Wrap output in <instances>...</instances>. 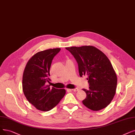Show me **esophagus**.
<instances>
[{"label":"esophagus","instance_id":"1","mask_svg":"<svg viewBox=\"0 0 135 135\" xmlns=\"http://www.w3.org/2000/svg\"><path fill=\"white\" fill-rule=\"evenodd\" d=\"M72 91H77L79 90V89L77 88H74V89H71Z\"/></svg>","mask_w":135,"mask_h":135}]
</instances>
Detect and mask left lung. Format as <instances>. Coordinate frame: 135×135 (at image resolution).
I'll return each mask as SVG.
<instances>
[{
	"label": "left lung",
	"instance_id": "obj_1",
	"mask_svg": "<svg viewBox=\"0 0 135 135\" xmlns=\"http://www.w3.org/2000/svg\"><path fill=\"white\" fill-rule=\"evenodd\" d=\"M78 65L79 75L88 76L89 89H83L86 97L82 103L93 111L106 108L115 94L117 76L110 61L103 52L95 47H66Z\"/></svg>",
	"mask_w": 135,
	"mask_h": 135
}]
</instances>
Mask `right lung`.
Returning a JSON list of instances; mask_svg holds the SVG:
<instances>
[{
	"label": "right lung",
	"instance_id": "obj_1",
	"mask_svg": "<svg viewBox=\"0 0 135 135\" xmlns=\"http://www.w3.org/2000/svg\"><path fill=\"white\" fill-rule=\"evenodd\" d=\"M61 49H49L34 55L26 64L22 76V90L27 100L37 109L47 111L55 107L66 94L46 83L51 80L50 69L54 57Z\"/></svg>",
	"mask_w": 135,
	"mask_h": 135
}]
</instances>
